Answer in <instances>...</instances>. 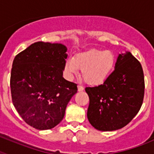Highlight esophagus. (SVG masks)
I'll return each mask as SVG.
<instances>
[{
  "mask_svg": "<svg viewBox=\"0 0 154 154\" xmlns=\"http://www.w3.org/2000/svg\"><path fill=\"white\" fill-rule=\"evenodd\" d=\"M84 90V87L82 86V85H78V91L79 92H82V91Z\"/></svg>",
  "mask_w": 154,
  "mask_h": 154,
  "instance_id": "obj_1",
  "label": "esophagus"
}]
</instances>
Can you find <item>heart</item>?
<instances>
[{
    "label": "heart",
    "mask_w": 154,
    "mask_h": 154,
    "mask_svg": "<svg viewBox=\"0 0 154 154\" xmlns=\"http://www.w3.org/2000/svg\"><path fill=\"white\" fill-rule=\"evenodd\" d=\"M116 58L109 50L91 49L77 53L65 61L64 72L68 78L77 75L82 70L85 83L97 85L106 79L115 65Z\"/></svg>",
    "instance_id": "b5f03b06"
}]
</instances>
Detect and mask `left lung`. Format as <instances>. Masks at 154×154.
<instances>
[{"label": "left lung", "mask_w": 154, "mask_h": 154, "mask_svg": "<svg viewBox=\"0 0 154 154\" xmlns=\"http://www.w3.org/2000/svg\"><path fill=\"white\" fill-rule=\"evenodd\" d=\"M114 69L103 84L85 88L89 97L87 117L100 131L126 126L138 113L143 100V72L137 58L130 51L119 54Z\"/></svg>", "instance_id": "obj_1"}]
</instances>
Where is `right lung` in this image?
I'll list each match as a JSON object with an SVG mask.
<instances>
[{
	"instance_id": "1",
	"label": "right lung",
	"mask_w": 154,
	"mask_h": 154,
	"mask_svg": "<svg viewBox=\"0 0 154 154\" xmlns=\"http://www.w3.org/2000/svg\"><path fill=\"white\" fill-rule=\"evenodd\" d=\"M67 48L38 42L14 59L11 75L13 104L29 126L52 129L63 119L77 85L63 78Z\"/></svg>"
}]
</instances>
